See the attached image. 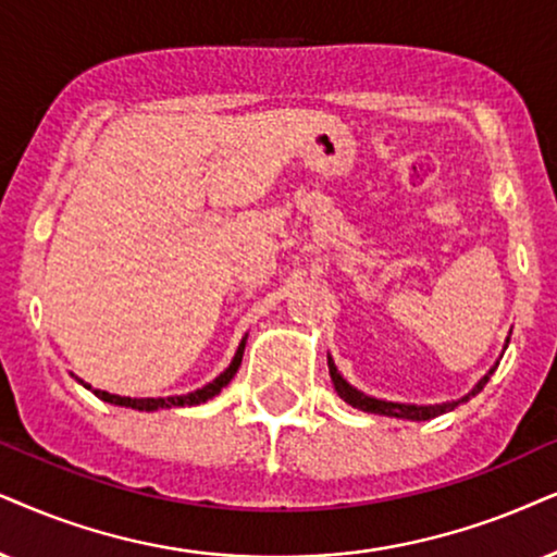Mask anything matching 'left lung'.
I'll use <instances>...</instances> for the list:
<instances>
[{
  "mask_svg": "<svg viewBox=\"0 0 557 557\" xmlns=\"http://www.w3.org/2000/svg\"><path fill=\"white\" fill-rule=\"evenodd\" d=\"M494 370H491L488 375H485L481 383L475 385L470 396H475V393L483 391V385L488 383V377L494 375ZM329 375H331V383H334L336 393H339V396L347 400L349 406L360 408V411H368V413H380V417H398V419H411V421H426V419L442 417V413L453 411V408L460 404V400H455V404H442V406H406V404H391V400L370 398V396H364V393L351 388L347 380H344L339 372H336V364L331 362V357H329ZM470 396H466L462 400H468Z\"/></svg>",
  "mask_w": 557,
  "mask_h": 557,
  "instance_id": "left-lung-1",
  "label": "left lung"
}]
</instances>
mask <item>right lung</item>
<instances>
[{
	"label": "right lung",
	"mask_w": 557,
	"mask_h": 557,
	"mask_svg": "<svg viewBox=\"0 0 557 557\" xmlns=\"http://www.w3.org/2000/svg\"><path fill=\"white\" fill-rule=\"evenodd\" d=\"M244 344H246V342L238 344L234 362L228 364V370H226V372H221V375H218V377L213 380V383H208L206 388H200V391H195V393H187V396H169V398H128V396H112V393H108V391H91V393H95L97 398L108 400V404L125 406V408H138V411H157V408L197 406V404H206L208 398L218 396V393H221L223 388H226V385L231 383V377L236 375L238 364H242V357H244ZM79 383H82V380H79ZM87 388H89V385H87Z\"/></svg>",
	"instance_id": "1"
}]
</instances>
